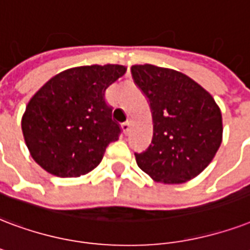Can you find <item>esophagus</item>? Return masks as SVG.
<instances>
[{"mask_svg":"<svg viewBox=\"0 0 250 250\" xmlns=\"http://www.w3.org/2000/svg\"><path fill=\"white\" fill-rule=\"evenodd\" d=\"M129 127H131V123H129V122H125V123H123V125H122V129H123V132L128 133Z\"/></svg>","mask_w":250,"mask_h":250,"instance_id":"1","label":"esophagus"}]
</instances>
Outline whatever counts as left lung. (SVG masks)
Segmentation results:
<instances>
[{"label":"left lung","mask_w":250,"mask_h":250,"mask_svg":"<svg viewBox=\"0 0 250 250\" xmlns=\"http://www.w3.org/2000/svg\"><path fill=\"white\" fill-rule=\"evenodd\" d=\"M132 79L149 101L153 138L138 167L156 182L184 184L208 167L222 144V112L208 91L186 74L144 64Z\"/></svg>","instance_id":"left-lung-1"}]
</instances>
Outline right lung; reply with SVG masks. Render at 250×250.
Segmentation results:
<instances>
[{"mask_svg": "<svg viewBox=\"0 0 250 250\" xmlns=\"http://www.w3.org/2000/svg\"><path fill=\"white\" fill-rule=\"evenodd\" d=\"M125 70L118 64L70 68L36 91L22 117L24 142L36 164L62 178L100 165L122 131L104 93Z\"/></svg>", "mask_w": 250, "mask_h": 250, "instance_id": "add662e5", "label": "right lung"}]
</instances>
